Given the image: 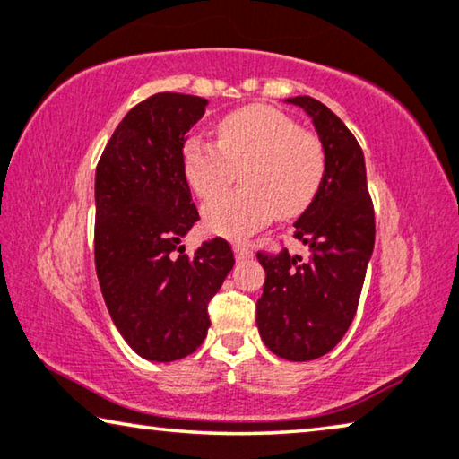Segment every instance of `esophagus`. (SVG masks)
Instances as JSON below:
<instances>
[{
	"label": "esophagus",
	"mask_w": 459,
	"mask_h": 459,
	"mask_svg": "<svg viewBox=\"0 0 459 459\" xmlns=\"http://www.w3.org/2000/svg\"><path fill=\"white\" fill-rule=\"evenodd\" d=\"M234 252H236V260H246V258L252 256V250L244 242H236Z\"/></svg>",
	"instance_id": "34e87169"
}]
</instances>
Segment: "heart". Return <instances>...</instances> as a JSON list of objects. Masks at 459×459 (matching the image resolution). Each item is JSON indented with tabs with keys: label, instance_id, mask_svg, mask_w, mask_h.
Segmentation results:
<instances>
[{
	"label": "heart",
	"instance_id": "1",
	"mask_svg": "<svg viewBox=\"0 0 459 459\" xmlns=\"http://www.w3.org/2000/svg\"><path fill=\"white\" fill-rule=\"evenodd\" d=\"M326 150L283 110L250 104L225 115L217 143L193 135L182 145V172L203 201L221 195L239 170L242 188L203 209L213 234L242 238L273 220L289 221L312 205L326 178Z\"/></svg>",
	"mask_w": 459,
	"mask_h": 459
}]
</instances>
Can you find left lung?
Here are the masks:
<instances>
[{
  "instance_id": "obj_1",
  "label": "left lung",
  "mask_w": 459,
  "mask_h": 459,
  "mask_svg": "<svg viewBox=\"0 0 459 459\" xmlns=\"http://www.w3.org/2000/svg\"><path fill=\"white\" fill-rule=\"evenodd\" d=\"M287 102L312 117L326 150V178L293 238L309 246V258L258 252L266 273L256 301L258 333L274 355L312 361L333 351L357 314L376 242V213L368 190L361 145L326 104L309 96Z\"/></svg>"
}]
</instances>
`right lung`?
Segmentation results:
<instances>
[{
  "label": "right lung",
  "instance_id": "add662e5",
  "mask_svg": "<svg viewBox=\"0 0 459 459\" xmlns=\"http://www.w3.org/2000/svg\"><path fill=\"white\" fill-rule=\"evenodd\" d=\"M207 100L160 91L126 112L96 166V274L112 322L147 361L195 352L207 306L234 266L223 238L185 254L199 221L182 172V145Z\"/></svg>",
  "mask_w": 459,
  "mask_h": 459
}]
</instances>
